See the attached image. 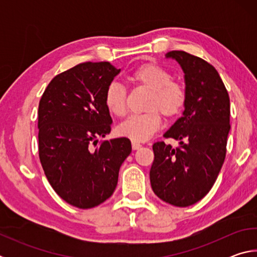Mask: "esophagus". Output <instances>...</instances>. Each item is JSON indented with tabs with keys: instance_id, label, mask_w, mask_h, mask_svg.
<instances>
[{
	"instance_id": "34e87169",
	"label": "esophagus",
	"mask_w": 257,
	"mask_h": 257,
	"mask_svg": "<svg viewBox=\"0 0 257 257\" xmlns=\"http://www.w3.org/2000/svg\"><path fill=\"white\" fill-rule=\"evenodd\" d=\"M132 145H133V150H134V151L139 150V149H141V147H142V145L139 144V143H137V142H133Z\"/></svg>"
}]
</instances>
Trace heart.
<instances>
[{"mask_svg": "<svg viewBox=\"0 0 257 257\" xmlns=\"http://www.w3.org/2000/svg\"><path fill=\"white\" fill-rule=\"evenodd\" d=\"M130 79L152 90L147 110L144 114L132 115L121 122L116 133L133 142H145L158 132L162 123L158 109L167 119L179 115L186 104L185 86L172 80L171 72L156 63H144L135 69ZM127 90L122 85L113 81L104 93V104L107 111L115 116H123L127 111Z\"/></svg>", "mask_w": 257, "mask_h": 257, "instance_id": "obj_1", "label": "heart"}]
</instances>
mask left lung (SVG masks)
I'll use <instances>...</instances> for the list:
<instances>
[{
    "label": "left lung",
    "instance_id": "1",
    "mask_svg": "<svg viewBox=\"0 0 257 257\" xmlns=\"http://www.w3.org/2000/svg\"><path fill=\"white\" fill-rule=\"evenodd\" d=\"M185 73L186 104L181 118L164 134L179 147L158 142L150 171L154 194L165 203L186 207L205 196L214 185L227 153L230 99L216 69L198 56L171 51Z\"/></svg>",
    "mask_w": 257,
    "mask_h": 257
}]
</instances>
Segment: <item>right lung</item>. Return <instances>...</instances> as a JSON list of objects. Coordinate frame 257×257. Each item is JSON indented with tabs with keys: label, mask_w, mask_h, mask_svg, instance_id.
Listing matches in <instances>:
<instances>
[{
	"label": "right lung",
	"mask_w": 257,
	"mask_h": 257,
	"mask_svg": "<svg viewBox=\"0 0 257 257\" xmlns=\"http://www.w3.org/2000/svg\"><path fill=\"white\" fill-rule=\"evenodd\" d=\"M119 72L110 62L77 64L51 80L38 105L43 170L55 193L78 208L95 207L111 196L132 153L125 137L96 146L111 132L104 93Z\"/></svg>",
	"instance_id": "1"
}]
</instances>
